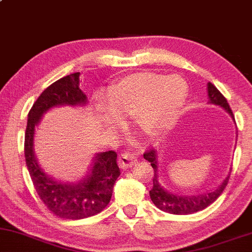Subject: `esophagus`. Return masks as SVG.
<instances>
[{"instance_id": "34e87169", "label": "esophagus", "mask_w": 252, "mask_h": 252, "mask_svg": "<svg viewBox=\"0 0 252 252\" xmlns=\"http://www.w3.org/2000/svg\"><path fill=\"white\" fill-rule=\"evenodd\" d=\"M119 161H120V166L123 167L124 169H127V168H129V167L134 166V164L137 163L138 159H137V156L133 155V154L124 153L120 155Z\"/></svg>"}]
</instances>
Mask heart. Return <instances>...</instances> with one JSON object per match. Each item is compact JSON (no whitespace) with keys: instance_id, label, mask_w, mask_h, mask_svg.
Segmentation results:
<instances>
[{"instance_id":"1","label":"heart","mask_w":252,"mask_h":252,"mask_svg":"<svg viewBox=\"0 0 252 252\" xmlns=\"http://www.w3.org/2000/svg\"><path fill=\"white\" fill-rule=\"evenodd\" d=\"M186 96L188 83L180 75L134 73L113 84L99 109L107 125L120 126L124 113L143 133L159 137L177 123Z\"/></svg>"}]
</instances>
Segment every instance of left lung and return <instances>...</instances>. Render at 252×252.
Returning a JSON list of instances; mask_svg holds the SVG:
<instances>
[{"instance_id": "obj_1", "label": "left lung", "mask_w": 252, "mask_h": 252, "mask_svg": "<svg viewBox=\"0 0 252 252\" xmlns=\"http://www.w3.org/2000/svg\"><path fill=\"white\" fill-rule=\"evenodd\" d=\"M207 91H208V98L209 102L208 103L215 104L221 107L222 109L226 110L231 118L234 120L233 113H232L231 108H229L227 99L221 94L220 91L213 85L212 83L207 84ZM144 158L150 162L151 167L154 168V179H153V189L150 192V198L154 204L161 209L162 212H166L169 214H175V215H188V214H193L199 210L205 209L208 205H210L218 199V197L222 193L224 188H226L227 183L229 179V172L227 177L219 184L216 188L213 190L203 192L198 194H177L174 192H170L164 188L159 181V172H158V153L156 149L147 151L144 154Z\"/></svg>"}]
</instances>
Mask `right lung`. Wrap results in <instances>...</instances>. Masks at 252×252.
Wrapping results in <instances>:
<instances>
[{
  "label": "right lung",
  "mask_w": 252,
  "mask_h": 252,
  "mask_svg": "<svg viewBox=\"0 0 252 252\" xmlns=\"http://www.w3.org/2000/svg\"><path fill=\"white\" fill-rule=\"evenodd\" d=\"M80 73H73L48 86L32 105L25 133V158L30 177L39 198L55 215L79 220L103 210L112 198L120 175L115 151L97 153L88 172L75 181L53 178L40 167L34 154V134L43 115L58 107H85L89 99L80 89Z\"/></svg>",
  "instance_id": "right-lung-1"
}]
</instances>
